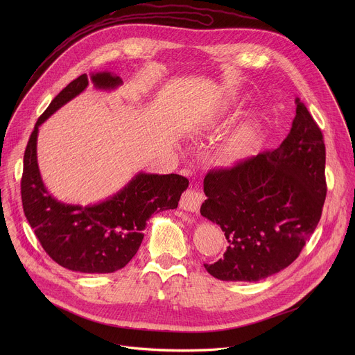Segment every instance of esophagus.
<instances>
[{
    "label": "esophagus",
    "mask_w": 355,
    "mask_h": 355,
    "mask_svg": "<svg viewBox=\"0 0 355 355\" xmlns=\"http://www.w3.org/2000/svg\"><path fill=\"white\" fill-rule=\"evenodd\" d=\"M204 199H205V196L200 191H198L195 188H189L182 193L181 200H180V207H181V209L188 211V212H198Z\"/></svg>",
    "instance_id": "1"
}]
</instances>
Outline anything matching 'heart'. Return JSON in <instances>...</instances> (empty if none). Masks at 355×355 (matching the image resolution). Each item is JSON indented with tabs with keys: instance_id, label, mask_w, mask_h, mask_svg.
<instances>
[{
	"instance_id": "heart-1",
	"label": "heart",
	"mask_w": 355,
	"mask_h": 355,
	"mask_svg": "<svg viewBox=\"0 0 355 355\" xmlns=\"http://www.w3.org/2000/svg\"><path fill=\"white\" fill-rule=\"evenodd\" d=\"M252 135H254V129H252L251 125H245L244 128H241L237 135L234 136L229 150H227V155L229 157H236L240 156L241 151L244 150V147L250 143Z\"/></svg>"
}]
</instances>
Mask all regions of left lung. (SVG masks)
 Here are the masks:
<instances>
[{"mask_svg":"<svg viewBox=\"0 0 355 355\" xmlns=\"http://www.w3.org/2000/svg\"><path fill=\"white\" fill-rule=\"evenodd\" d=\"M291 132L272 151L214 168L204 180L200 215L229 243L220 260L204 264L220 281L256 282L292 264L315 232L326 199L323 135L296 98Z\"/></svg>","mask_w":355,"mask_h":355,"instance_id":"1","label":"left lung"}]
</instances>
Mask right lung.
I'll return each mask as SVG.
<instances>
[{"label":"right lung","mask_w":355,"mask_h":355,"mask_svg":"<svg viewBox=\"0 0 355 355\" xmlns=\"http://www.w3.org/2000/svg\"><path fill=\"white\" fill-rule=\"evenodd\" d=\"M88 80L95 88L115 89L121 77L108 71L83 74L63 88L39 116L24 155L21 195L25 216L49 257L59 266L84 274H108L123 268L137 252L148 218L175 209L188 180L178 174L139 173L110 199L95 205L63 204L42 181L36 141L39 126L70 99Z\"/></svg>","instance_id":"1"}]
</instances>
